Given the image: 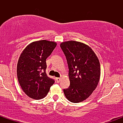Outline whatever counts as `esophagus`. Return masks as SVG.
Segmentation results:
<instances>
[{
  "instance_id": "obj_1",
  "label": "esophagus",
  "mask_w": 123,
  "mask_h": 123,
  "mask_svg": "<svg viewBox=\"0 0 123 123\" xmlns=\"http://www.w3.org/2000/svg\"><path fill=\"white\" fill-rule=\"evenodd\" d=\"M61 79L60 77H57V78H56V81H57V83H59L61 81Z\"/></svg>"
}]
</instances>
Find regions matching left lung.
I'll return each mask as SVG.
<instances>
[{"mask_svg":"<svg viewBox=\"0 0 123 123\" xmlns=\"http://www.w3.org/2000/svg\"><path fill=\"white\" fill-rule=\"evenodd\" d=\"M60 47L69 69L70 86L63 92L70 102H83L98 86L101 76L99 61L92 49L81 42L67 41L62 42Z\"/></svg>","mask_w":123,"mask_h":123,"instance_id":"1","label":"left lung"}]
</instances>
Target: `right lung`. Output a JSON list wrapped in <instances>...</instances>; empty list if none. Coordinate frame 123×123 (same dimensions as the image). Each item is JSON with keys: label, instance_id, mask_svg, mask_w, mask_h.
Wrapping results in <instances>:
<instances>
[{"label": "right lung", "instance_id": "obj_1", "mask_svg": "<svg viewBox=\"0 0 123 123\" xmlns=\"http://www.w3.org/2000/svg\"><path fill=\"white\" fill-rule=\"evenodd\" d=\"M57 44L53 41H36L28 44L21 54L17 75L21 88L28 97L36 100L44 98L54 83L46 74V61Z\"/></svg>", "mask_w": 123, "mask_h": 123}]
</instances>
